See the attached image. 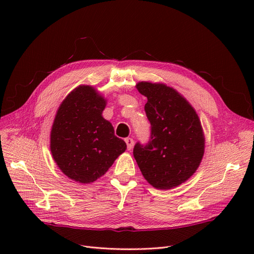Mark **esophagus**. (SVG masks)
<instances>
[{"mask_svg": "<svg viewBox=\"0 0 254 254\" xmlns=\"http://www.w3.org/2000/svg\"><path fill=\"white\" fill-rule=\"evenodd\" d=\"M126 143H127V150H131L132 147H134V140H132L131 138H127L126 140Z\"/></svg>", "mask_w": 254, "mask_h": 254, "instance_id": "1", "label": "esophagus"}]
</instances>
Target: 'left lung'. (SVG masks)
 Listing matches in <instances>:
<instances>
[{
    "label": "left lung",
    "instance_id": "obj_1",
    "mask_svg": "<svg viewBox=\"0 0 254 254\" xmlns=\"http://www.w3.org/2000/svg\"><path fill=\"white\" fill-rule=\"evenodd\" d=\"M137 88L147 98L144 109L151 128L148 142H137L132 154L153 188L170 190L192 176L201 163L202 126L194 109L175 89L150 82H140Z\"/></svg>",
    "mask_w": 254,
    "mask_h": 254
}]
</instances>
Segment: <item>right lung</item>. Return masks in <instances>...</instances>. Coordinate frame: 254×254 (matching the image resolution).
I'll list each match as a JSON object with an SVG mask.
<instances>
[{
  "label": "right lung",
  "mask_w": 254,
  "mask_h": 254,
  "mask_svg": "<svg viewBox=\"0 0 254 254\" xmlns=\"http://www.w3.org/2000/svg\"><path fill=\"white\" fill-rule=\"evenodd\" d=\"M106 101L91 86H79L61 104L50 135V150L64 175L79 183L103 176L127 149L103 118Z\"/></svg>",
  "instance_id": "right-lung-1"
}]
</instances>
